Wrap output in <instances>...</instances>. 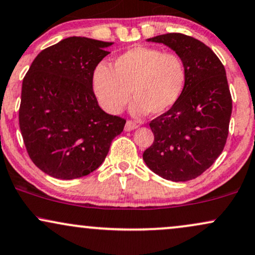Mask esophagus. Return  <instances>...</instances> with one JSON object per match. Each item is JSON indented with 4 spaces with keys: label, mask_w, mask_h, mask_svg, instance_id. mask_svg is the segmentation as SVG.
<instances>
[{
    "label": "esophagus",
    "mask_w": 255,
    "mask_h": 255,
    "mask_svg": "<svg viewBox=\"0 0 255 255\" xmlns=\"http://www.w3.org/2000/svg\"><path fill=\"white\" fill-rule=\"evenodd\" d=\"M137 127H139V126H137V124H135V122H134V121H131V120H128V121L126 122L125 129L127 130V131H129V130L135 129V128H137Z\"/></svg>",
    "instance_id": "34e87169"
}]
</instances>
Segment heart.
I'll return each instance as SVG.
<instances>
[{
    "label": "heart",
    "instance_id": "heart-1",
    "mask_svg": "<svg viewBox=\"0 0 255 255\" xmlns=\"http://www.w3.org/2000/svg\"><path fill=\"white\" fill-rule=\"evenodd\" d=\"M94 90L101 107L121 113L131 96L136 114H164L178 102L186 83V67L173 52L136 46L126 51L109 67L100 64L94 71Z\"/></svg>",
    "mask_w": 255,
    "mask_h": 255
}]
</instances>
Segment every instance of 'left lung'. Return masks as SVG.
I'll use <instances>...</instances> for the list:
<instances>
[{"label": "left lung", "instance_id": "obj_1", "mask_svg": "<svg viewBox=\"0 0 255 255\" xmlns=\"http://www.w3.org/2000/svg\"><path fill=\"white\" fill-rule=\"evenodd\" d=\"M147 41L161 42L182 57L186 83L172 108L149 122L154 141L142 158L165 179H195L215 162L228 137L233 106L225 66L192 36L168 33Z\"/></svg>", "mask_w": 255, "mask_h": 255}]
</instances>
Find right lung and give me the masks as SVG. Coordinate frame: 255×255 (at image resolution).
I'll use <instances>...</instances> for the list:
<instances>
[{
  "instance_id": "right-lung-1",
  "label": "right lung",
  "mask_w": 255,
  "mask_h": 255,
  "mask_svg": "<svg viewBox=\"0 0 255 255\" xmlns=\"http://www.w3.org/2000/svg\"><path fill=\"white\" fill-rule=\"evenodd\" d=\"M113 42L70 36L42 50L22 82L19 125L29 158L42 172L75 179L102 164L126 120L100 108L94 71Z\"/></svg>"
}]
</instances>
